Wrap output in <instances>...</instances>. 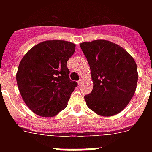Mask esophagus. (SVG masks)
<instances>
[{"label": "esophagus", "mask_w": 152, "mask_h": 152, "mask_svg": "<svg viewBox=\"0 0 152 152\" xmlns=\"http://www.w3.org/2000/svg\"><path fill=\"white\" fill-rule=\"evenodd\" d=\"M77 83H78V85H80L81 84V83H82V80L80 79V80H79L78 81H77Z\"/></svg>", "instance_id": "1"}]
</instances>
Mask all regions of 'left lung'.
I'll use <instances>...</instances> for the list:
<instances>
[{
	"instance_id": "1",
	"label": "left lung",
	"mask_w": 152,
	"mask_h": 152,
	"mask_svg": "<svg viewBox=\"0 0 152 152\" xmlns=\"http://www.w3.org/2000/svg\"><path fill=\"white\" fill-rule=\"evenodd\" d=\"M80 46L94 83L91 94L84 96L87 106L102 116L119 113L136 90L139 75L135 60L123 48L107 40L84 42Z\"/></svg>"
}]
</instances>
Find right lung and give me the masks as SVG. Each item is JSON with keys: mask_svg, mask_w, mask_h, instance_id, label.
Returning <instances> with one entry per match:
<instances>
[{"mask_svg": "<svg viewBox=\"0 0 152 152\" xmlns=\"http://www.w3.org/2000/svg\"><path fill=\"white\" fill-rule=\"evenodd\" d=\"M75 45L64 40H48L33 46L23 57L16 78L23 100L36 115L50 117L68 105L77 86L69 78L67 61Z\"/></svg>", "mask_w": 152, "mask_h": 152, "instance_id": "obj_1", "label": "right lung"}]
</instances>
